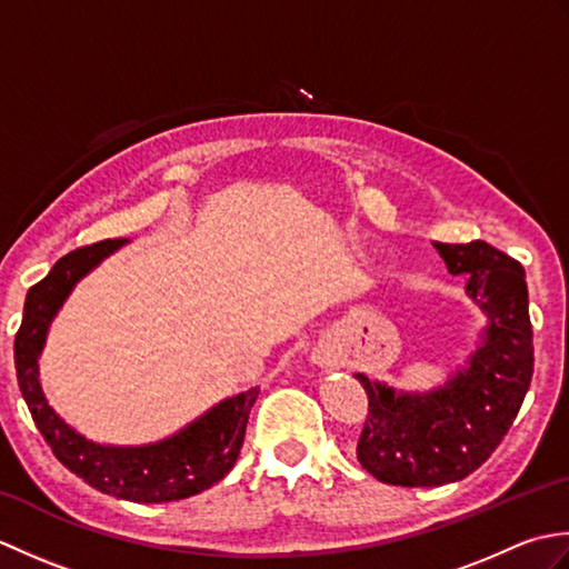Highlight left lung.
Wrapping results in <instances>:
<instances>
[{"label": "left lung", "mask_w": 569, "mask_h": 569, "mask_svg": "<svg viewBox=\"0 0 569 569\" xmlns=\"http://www.w3.org/2000/svg\"><path fill=\"white\" fill-rule=\"evenodd\" d=\"M452 276L467 273V296L487 316L481 342L442 386L396 391L357 373L369 416L357 459L393 487H440L465 479L497 450L533 379V328L523 266L487 241H432Z\"/></svg>", "instance_id": "8db88e82"}]
</instances>
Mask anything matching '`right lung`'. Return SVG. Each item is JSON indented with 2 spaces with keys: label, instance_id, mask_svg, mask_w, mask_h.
Masks as SVG:
<instances>
[{
  "label": "right lung",
  "instance_id": "right-lung-1",
  "mask_svg": "<svg viewBox=\"0 0 569 569\" xmlns=\"http://www.w3.org/2000/svg\"><path fill=\"white\" fill-rule=\"evenodd\" d=\"M124 244L127 239H104L70 251L56 261L43 281L29 288L14 340L19 389L36 428L41 430L60 465L90 487L134 503L188 499L217 485L234 467L259 386L224 398L171 438L139 447L98 445L82 438L48 406L41 391L39 357L56 312L82 276Z\"/></svg>",
  "mask_w": 569,
  "mask_h": 569
}]
</instances>
